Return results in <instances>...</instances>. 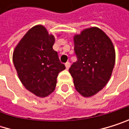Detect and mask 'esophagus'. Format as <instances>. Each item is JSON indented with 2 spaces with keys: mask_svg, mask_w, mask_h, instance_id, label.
I'll use <instances>...</instances> for the list:
<instances>
[{
  "mask_svg": "<svg viewBox=\"0 0 129 129\" xmlns=\"http://www.w3.org/2000/svg\"><path fill=\"white\" fill-rule=\"evenodd\" d=\"M65 66H66L67 69L68 70V69L70 68V62H67L65 63Z\"/></svg>",
  "mask_w": 129,
  "mask_h": 129,
  "instance_id": "obj_1",
  "label": "esophagus"
}]
</instances>
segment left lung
Masks as SVG:
<instances>
[{"label": "left lung", "mask_w": 129, "mask_h": 129, "mask_svg": "<svg viewBox=\"0 0 129 129\" xmlns=\"http://www.w3.org/2000/svg\"><path fill=\"white\" fill-rule=\"evenodd\" d=\"M77 60L69 72L76 90L83 97H91L108 82L115 62V51L111 39L98 28L83 30L74 36Z\"/></svg>", "instance_id": "obj_1"}]
</instances>
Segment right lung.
Returning a JSON list of instances; mask_svg holds the SVG:
<instances>
[{
    "instance_id": "right-lung-1",
    "label": "right lung",
    "mask_w": 129,
    "mask_h": 129,
    "mask_svg": "<svg viewBox=\"0 0 129 129\" xmlns=\"http://www.w3.org/2000/svg\"><path fill=\"white\" fill-rule=\"evenodd\" d=\"M55 37L42 25L31 28L18 44L13 62L27 90L38 97H46L56 86L59 72L66 69L52 49Z\"/></svg>"
}]
</instances>
